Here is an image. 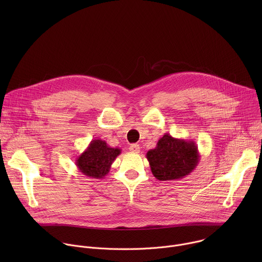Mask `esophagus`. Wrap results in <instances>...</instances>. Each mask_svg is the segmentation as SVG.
Wrapping results in <instances>:
<instances>
[{"label": "esophagus", "mask_w": 262, "mask_h": 262, "mask_svg": "<svg viewBox=\"0 0 262 262\" xmlns=\"http://www.w3.org/2000/svg\"><path fill=\"white\" fill-rule=\"evenodd\" d=\"M129 150L132 152H135V154H139L140 152V145L138 144H132L129 146Z\"/></svg>", "instance_id": "34e87169"}]
</instances>
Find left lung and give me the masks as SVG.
I'll use <instances>...</instances> for the list:
<instances>
[{
  "instance_id": "1",
  "label": "left lung",
  "mask_w": 262,
  "mask_h": 262,
  "mask_svg": "<svg viewBox=\"0 0 262 262\" xmlns=\"http://www.w3.org/2000/svg\"><path fill=\"white\" fill-rule=\"evenodd\" d=\"M146 158L154 176L161 180H177L190 175L200 161L194 141L173 138L165 134L157 147L148 150Z\"/></svg>"
}]
</instances>
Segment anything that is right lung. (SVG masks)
Listing matches in <instances>:
<instances>
[{
  "mask_svg": "<svg viewBox=\"0 0 262 262\" xmlns=\"http://www.w3.org/2000/svg\"><path fill=\"white\" fill-rule=\"evenodd\" d=\"M121 154V149L111 147L105 141L95 139L76 160L79 171L92 178H103L110 171L112 164Z\"/></svg>",
  "mask_w": 262,
  "mask_h": 262,
  "instance_id": "add662e5",
  "label": "right lung"
}]
</instances>
